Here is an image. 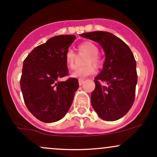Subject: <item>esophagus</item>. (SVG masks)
I'll return each instance as SVG.
<instances>
[{"instance_id":"1","label":"esophagus","mask_w":157,"mask_h":157,"mask_svg":"<svg viewBox=\"0 0 157 157\" xmlns=\"http://www.w3.org/2000/svg\"><path fill=\"white\" fill-rule=\"evenodd\" d=\"M83 83H84L83 80H79V85H80V86H82Z\"/></svg>"}]
</instances>
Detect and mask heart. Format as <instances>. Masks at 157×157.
<instances>
[{
    "label": "heart",
    "mask_w": 157,
    "mask_h": 157,
    "mask_svg": "<svg viewBox=\"0 0 157 157\" xmlns=\"http://www.w3.org/2000/svg\"><path fill=\"white\" fill-rule=\"evenodd\" d=\"M77 51L79 54L86 55L85 58V63L87 64L84 66L77 67L71 73V77L78 79H84L88 76L92 75L95 73L96 69L93 64L100 66L102 63L101 55L99 54L98 46L91 41H84L77 46ZM76 58V54L71 50H68L65 54V61L67 66L70 68L75 67V60ZM91 63H93L91 64Z\"/></svg>",
    "instance_id": "b5f03b06"
}]
</instances>
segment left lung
Returning <instances> with one entry per match:
<instances>
[{
	"mask_svg": "<svg viewBox=\"0 0 157 157\" xmlns=\"http://www.w3.org/2000/svg\"><path fill=\"white\" fill-rule=\"evenodd\" d=\"M80 36L100 44L105 54L102 71L94 78L91 105L102 120H117L131 109L135 99L137 73L134 55L125 43L110 32H86Z\"/></svg>",
	"mask_w": 157,
	"mask_h": 157,
	"instance_id": "obj_1",
	"label": "left lung"
}]
</instances>
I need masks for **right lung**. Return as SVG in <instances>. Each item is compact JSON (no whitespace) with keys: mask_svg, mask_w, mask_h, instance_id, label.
<instances>
[{"mask_svg":"<svg viewBox=\"0 0 157 157\" xmlns=\"http://www.w3.org/2000/svg\"><path fill=\"white\" fill-rule=\"evenodd\" d=\"M76 39L75 35H58L34 48L23 61L21 91L27 109L44 122H57L72 104L78 80H58L68 75L65 54Z\"/></svg>","mask_w":157,"mask_h":157,"instance_id":"add662e5","label":"right lung"}]
</instances>
